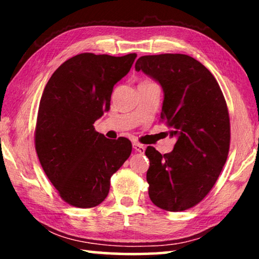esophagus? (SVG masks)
I'll return each instance as SVG.
<instances>
[{
    "instance_id": "34e87169",
    "label": "esophagus",
    "mask_w": 259,
    "mask_h": 259,
    "mask_svg": "<svg viewBox=\"0 0 259 259\" xmlns=\"http://www.w3.org/2000/svg\"><path fill=\"white\" fill-rule=\"evenodd\" d=\"M134 148H135L136 152L140 153V154H144V152H145V146L140 145V144H138V143L134 144Z\"/></svg>"
}]
</instances>
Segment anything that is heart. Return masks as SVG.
I'll use <instances>...</instances> for the list:
<instances>
[{"mask_svg":"<svg viewBox=\"0 0 259 259\" xmlns=\"http://www.w3.org/2000/svg\"><path fill=\"white\" fill-rule=\"evenodd\" d=\"M142 83H150L148 81H145V82H142Z\"/></svg>","mask_w":259,"mask_h":259,"instance_id":"heart-1","label":"heart"}]
</instances>
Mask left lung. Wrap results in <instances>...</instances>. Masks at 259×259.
<instances>
[{
    "label": "left lung",
    "mask_w": 259,
    "mask_h": 259,
    "mask_svg": "<svg viewBox=\"0 0 259 259\" xmlns=\"http://www.w3.org/2000/svg\"><path fill=\"white\" fill-rule=\"evenodd\" d=\"M135 69L163 89L160 121L177 137L162 155L154 147L146 179L153 203L166 211H183L201 202L221 175L230 150V116L218 82L209 69L182 54L143 56Z\"/></svg>",
    "instance_id": "1"
}]
</instances>
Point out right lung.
Returning <instances> with one entry per match:
<instances>
[{
    "label": "right lung",
    "mask_w": 259,
    "mask_h": 259,
    "mask_svg": "<svg viewBox=\"0 0 259 259\" xmlns=\"http://www.w3.org/2000/svg\"><path fill=\"white\" fill-rule=\"evenodd\" d=\"M137 55L84 52L61 64L43 91L35 128V150L60 198L77 208L106 199L111 177L133 150L129 139H107L95 130L109 109L114 85Z\"/></svg>",
    "instance_id": "right-lung-1"
}]
</instances>
